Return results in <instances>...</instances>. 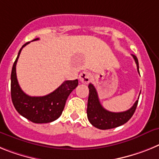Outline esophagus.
<instances>
[{"instance_id":"obj_1","label":"esophagus","mask_w":159,"mask_h":159,"mask_svg":"<svg viewBox=\"0 0 159 159\" xmlns=\"http://www.w3.org/2000/svg\"><path fill=\"white\" fill-rule=\"evenodd\" d=\"M90 74L88 72H81L79 75V80L81 83L88 84L90 81Z\"/></svg>"}]
</instances>
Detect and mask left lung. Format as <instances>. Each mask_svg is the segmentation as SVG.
<instances>
[{
	"mask_svg": "<svg viewBox=\"0 0 159 159\" xmlns=\"http://www.w3.org/2000/svg\"><path fill=\"white\" fill-rule=\"evenodd\" d=\"M132 56L137 65V70L139 73V61L137 57L134 55ZM88 87L89 89V93L87 104V117L89 122L98 129H109L118 127L127 122L134 114L139 100L136 101L133 106L126 111L119 113L110 112L103 108L101 105L98 95L93 85L90 83Z\"/></svg>",
	"mask_w": 159,
	"mask_h": 159,
	"instance_id": "left-lung-1",
	"label": "left lung"
}]
</instances>
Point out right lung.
<instances>
[{
	"label": "right lung",
	"instance_id": "right-lung-1",
	"mask_svg": "<svg viewBox=\"0 0 159 159\" xmlns=\"http://www.w3.org/2000/svg\"><path fill=\"white\" fill-rule=\"evenodd\" d=\"M39 38H36L37 41ZM20 48L17 57L13 63L11 73V98L16 111L24 118L34 123H49L61 115L66 100L72 91L78 85V80L66 81L53 92L42 97H31L20 89L16 74V66L23 47Z\"/></svg>",
	"mask_w": 159,
	"mask_h": 159
}]
</instances>
